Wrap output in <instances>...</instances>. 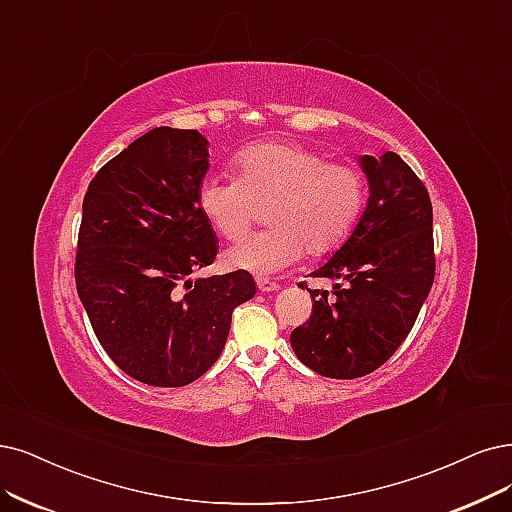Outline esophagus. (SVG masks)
I'll list each match as a JSON object with an SVG mask.
<instances>
[{"mask_svg": "<svg viewBox=\"0 0 512 512\" xmlns=\"http://www.w3.org/2000/svg\"><path fill=\"white\" fill-rule=\"evenodd\" d=\"M257 289L261 293H274V291H278V285L268 278H257Z\"/></svg>", "mask_w": 512, "mask_h": 512, "instance_id": "esophagus-1", "label": "esophagus"}]
</instances>
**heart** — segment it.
<instances>
[{
	"label": "heart",
	"mask_w": 512,
	"mask_h": 512,
	"mask_svg": "<svg viewBox=\"0 0 512 512\" xmlns=\"http://www.w3.org/2000/svg\"><path fill=\"white\" fill-rule=\"evenodd\" d=\"M238 177L208 175L198 206L213 230L236 240L270 206V232L238 240L227 266L251 274L285 270L301 253L320 257L346 240L365 202V179L352 166L327 160L297 143H261L240 151Z\"/></svg>",
	"instance_id": "obj_1"
}]
</instances>
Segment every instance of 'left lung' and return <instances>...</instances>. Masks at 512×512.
I'll return each instance as SVG.
<instances>
[{
	"instance_id": "obj_1",
	"label": "left lung",
	"mask_w": 512,
	"mask_h": 512,
	"mask_svg": "<svg viewBox=\"0 0 512 512\" xmlns=\"http://www.w3.org/2000/svg\"><path fill=\"white\" fill-rule=\"evenodd\" d=\"M369 198L350 236L310 276L308 323L291 333L297 358L333 380L363 377L399 350L434 280L432 204L424 183L394 151L361 156ZM304 289V285H301Z\"/></svg>"
}]
</instances>
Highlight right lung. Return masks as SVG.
Returning <instances> with one entry per match:
<instances>
[{"label":"right lung","instance_id":"obj_1","mask_svg":"<svg viewBox=\"0 0 512 512\" xmlns=\"http://www.w3.org/2000/svg\"><path fill=\"white\" fill-rule=\"evenodd\" d=\"M208 166L204 135L160 126L111 158L84 196L75 287L103 350L147 386L198 380L234 308L257 293L244 270L192 278L219 251L198 206Z\"/></svg>","mask_w":512,"mask_h":512}]
</instances>
